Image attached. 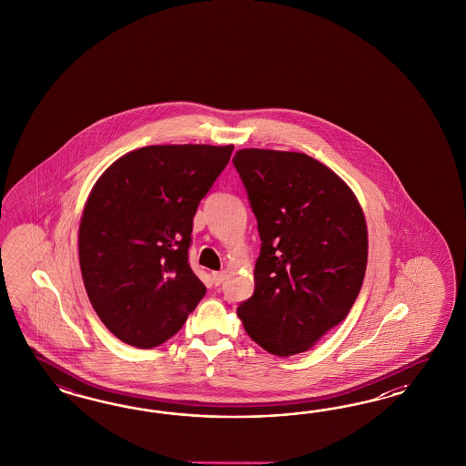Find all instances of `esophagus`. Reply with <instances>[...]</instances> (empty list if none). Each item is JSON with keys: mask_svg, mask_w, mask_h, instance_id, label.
Wrapping results in <instances>:
<instances>
[{"mask_svg": "<svg viewBox=\"0 0 466 466\" xmlns=\"http://www.w3.org/2000/svg\"><path fill=\"white\" fill-rule=\"evenodd\" d=\"M212 280L215 285H220L226 280V271H213Z\"/></svg>", "mask_w": 466, "mask_h": 466, "instance_id": "esophagus-1", "label": "esophagus"}]
</instances>
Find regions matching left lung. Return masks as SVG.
I'll return each mask as SVG.
<instances>
[{"label": "left lung", "mask_w": 466, "mask_h": 466, "mask_svg": "<svg viewBox=\"0 0 466 466\" xmlns=\"http://www.w3.org/2000/svg\"><path fill=\"white\" fill-rule=\"evenodd\" d=\"M258 220L254 294L238 316L267 352H306L360 292L367 227L352 189L316 158L244 148L234 158Z\"/></svg>", "instance_id": "left-lung-1"}]
</instances>
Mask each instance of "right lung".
Returning a JSON list of instances; mask_svg holds the SVG:
<instances>
[{
  "label": "right lung",
  "mask_w": 466,
  "mask_h": 466,
  "mask_svg": "<svg viewBox=\"0 0 466 466\" xmlns=\"http://www.w3.org/2000/svg\"><path fill=\"white\" fill-rule=\"evenodd\" d=\"M234 147L152 145L117 158L85 203V290L114 337L154 349L207 294L187 263L193 217Z\"/></svg>",
  "instance_id": "obj_1"
}]
</instances>
